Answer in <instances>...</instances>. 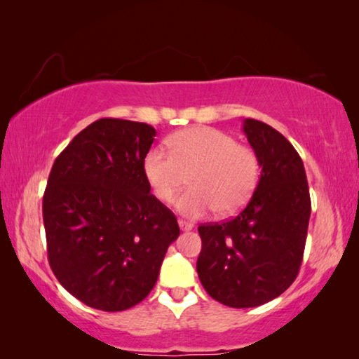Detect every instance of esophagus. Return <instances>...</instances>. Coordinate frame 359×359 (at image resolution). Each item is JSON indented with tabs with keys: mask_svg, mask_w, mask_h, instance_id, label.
Wrapping results in <instances>:
<instances>
[{
	"mask_svg": "<svg viewBox=\"0 0 359 359\" xmlns=\"http://www.w3.org/2000/svg\"><path fill=\"white\" fill-rule=\"evenodd\" d=\"M179 226H180L182 231H190V229H193V224L185 222V220H179Z\"/></svg>",
	"mask_w": 359,
	"mask_h": 359,
	"instance_id": "obj_1",
	"label": "esophagus"
}]
</instances>
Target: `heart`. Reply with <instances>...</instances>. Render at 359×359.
<instances>
[{
	"mask_svg": "<svg viewBox=\"0 0 359 359\" xmlns=\"http://www.w3.org/2000/svg\"><path fill=\"white\" fill-rule=\"evenodd\" d=\"M169 145L172 151L151 149L144 160L145 177L160 201H171L188 177L193 188L175 199V208L187 217L198 218L215 209L231 215L252 198L259 180V158L234 136L198 126L175 133Z\"/></svg>",
	"mask_w": 359,
	"mask_h": 359,
	"instance_id": "1",
	"label": "heart"
}]
</instances>
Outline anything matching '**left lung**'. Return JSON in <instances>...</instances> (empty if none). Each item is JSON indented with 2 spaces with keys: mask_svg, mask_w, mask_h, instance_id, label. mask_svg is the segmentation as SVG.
Listing matches in <instances>:
<instances>
[{
  "mask_svg": "<svg viewBox=\"0 0 359 359\" xmlns=\"http://www.w3.org/2000/svg\"><path fill=\"white\" fill-rule=\"evenodd\" d=\"M244 133L261 165L255 193L234 218L198 228L199 280L236 309L276 299L294 282L312 209L306 169L288 139L253 118L244 120Z\"/></svg>",
  "mask_w": 359,
  "mask_h": 359,
  "instance_id": "8db88e82",
  "label": "left lung"
}]
</instances>
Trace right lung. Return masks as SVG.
<instances>
[{"instance_id":"obj_1","label":"right lung","mask_w":359,"mask_h":359,"mask_svg":"<svg viewBox=\"0 0 359 359\" xmlns=\"http://www.w3.org/2000/svg\"><path fill=\"white\" fill-rule=\"evenodd\" d=\"M155 136L147 123L100 118L53 163L42 198L47 258L85 306L120 312L145 299L179 238L144 172Z\"/></svg>"}]
</instances>
